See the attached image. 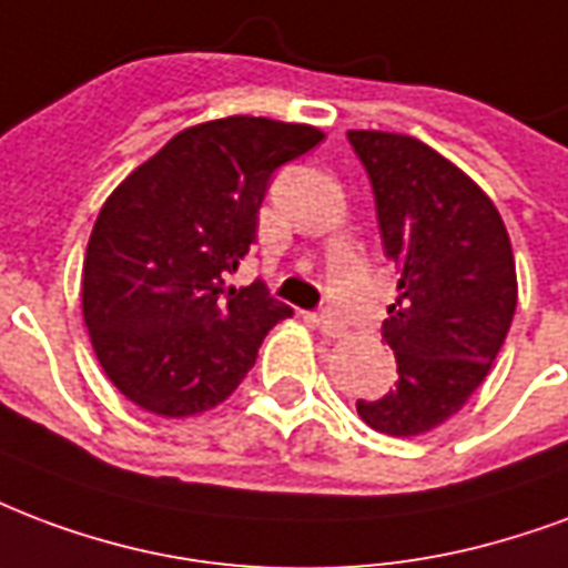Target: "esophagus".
<instances>
[{
  "instance_id": "34e87169",
  "label": "esophagus",
  "mask_w": 568,
  "mask_h": 568,
  "mask_svg": "<svg viewBox=\"0 0 568 568\" xmlns=\"http://www.w3.org/2000/svg\"><path fill=\"white\" fill-rule=\"evenodd\" d=\"M318 331H322L325 337H346V325H343V322H339V318L334 316L331 310L318 316Z\"/></svg>"
}]
</instances>
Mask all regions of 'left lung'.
Returning <instances> with one entry per match:
<instances>
[{
	"label": "left lung",
	"mask_w": 568,
	"mask_h": 568,
	"mask_svg": "<svg viewBox=\"0 0 568 568\" xmlns=\"http://www.w3.org/2000/svg\"><path fill=\"white\" fill-rule=\"evenodd\" d=\"M348 144L400 273L382 322L397 385L358 400V415L379 434H427L473 397L506 343L518 306L515 255L494 201L418 138L348 132Z\"/></svg>",
	"instance_id": "obj_1"
}]
</instances>
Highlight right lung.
I'll return each mask as SVG.
<instances>
[{"label": "right lung", "mask_w": 568, "mask_h": 568, "mask_svg": "<svg viewBox=\"0 0 568 568\" xmlns=\"http://www.w3.org/2000/svg\"><path fill=\"white\" fill-rule=\"evenodd\" d=\"M313 125L225 116L174 134L104 201L83 258V322L108 379L141 409L186 418L229 400L292 306L225 288L258 231L276 168Z\"/></svg>", "instance_id": "right-lung-1"}]
</instances>
